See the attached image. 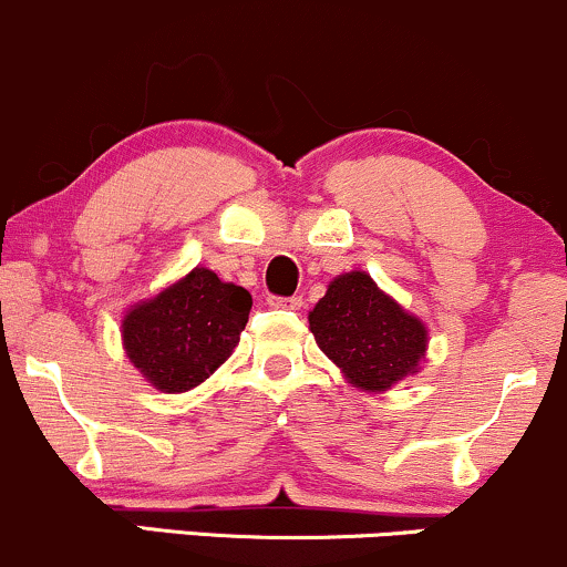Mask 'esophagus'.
<instances>
[{"mask_svg": "<svg viewBox=\"0 0 567 567\" xmlns=\"http://www.w3.org/2000/svg\"><path fill=\"white\" fill-rule=\"evenodd\" d=\"M269 306H277V309H301L303 296H269Z\"/></svg>", "mask_w": 567, "mask_h": 567, "instance_id": "1", "label": "esophagus"}]
</instances>
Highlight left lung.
<instances>
[{"label": "left lung", "instance_id": "left-lung-1", "mask_svg": "<svg viewBox=\"0 0 567 567\" xmlns=\"http://www.w3.org/2000/svg\"><path fill=\"white\" fill-rule=\"evenodd\" d=\"M317 343L354 386L386 392L392 383L419 373L426 351V328L394 303L365 271H349L328 285L309 311Z\"/></svg>", "mask_w": 567, "mask_h": 567}]
</instances>
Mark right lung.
<instances>
[{
    "instance_id": "add662e5",
    "label": "right lung",
    "mask_w": 567,
    "mask_h": 567,
    "mask_svg": "<svg viewBox=\"0 0 567 567\" xmlns=\"http://www.w3.org/2000/svg\"><path fill=\"white\" fill-rule=\"evenodd\" d=\"M250 306L245 288L220 282L210 269H194L130 309L122 322L130 362L162 392L194 389L237 347Z\"/></svg>"
}]
</instances>
